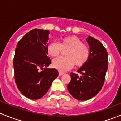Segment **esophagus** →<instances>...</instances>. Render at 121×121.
I'll use <instances>...</instances> for the list:
<instances>
[{
  "label": "esophagus",
  "mask_w": 121,
  "mask_h": 121,
  "mask_svg": "<svg viewBox=\"0 0 121 121\" xmlns=\"http://www.w3.org/2000/svg\"><path fill=\"white\" fill-rule=\"evenodd\" d=\"M63 74H64V73H63V72H59V76H62Z\"/></svg>",
  "instance_id": "obj_1"
}]
</instances>
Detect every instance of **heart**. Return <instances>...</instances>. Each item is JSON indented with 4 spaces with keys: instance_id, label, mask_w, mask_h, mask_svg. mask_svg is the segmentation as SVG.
<instances>
[{
    "instance_id": "1",
    "label": "heart",
    "mask_w": 121,
    "mask_h": 121,
    "mask_svg": "<svg viewBox=\"0 0 121 121\" xmlns=\"http://www.w3.org/2000/svg\"><path fill=\"white\" fill-rule=\"evenodd\" d=\"M48 54L52 57H57L66 52L65 58H55L52 66L60 72H66L74 66L81 67L87 62L90 55L88 47L83 45L78 37L74 36L62 38L60 43L52 42L47 48Z\"/></svg>"
}]
</instances>
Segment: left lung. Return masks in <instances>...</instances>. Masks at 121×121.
<instances>
[{
	"mask_svg": "<svg viewBox=\"0 0 121 121\" xmlns=\"http://www.w3.org/2000/svg\"><path fill=\"white\" fill-rule=\"evenodd\" d=\"M86 40L90 47V55L87 62L77 72L70 73L71 81L67 90L78 100H87L96 95L103 86L108 67V52L103 44L91 36Z\"/></svg>",
	"mask_w": 121,
	"mask_h": 121,
	"instance_id": "8db88e82",
	"label": "left lung"
}]
</instances>
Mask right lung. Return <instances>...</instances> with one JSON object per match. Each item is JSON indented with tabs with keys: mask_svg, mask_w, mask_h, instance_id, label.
<instances>
[{
	"mask_svg": "<svg viewBox=\"0 0 121 121\" xmlns=\"http://www.w3.org/2000/svg\"><path fill=\"white\" fill-rule=\"evenodd\" d=\"M49 31L35 29L18 42L13 58L15 81L21 93L28 99L38 100L49 90L58 76L47 56Z\"/></svg>",
	"mask_w": 121,
	"mask_h": 121,
	"instance_id": "1",
	"label": "right lung"
}]
</instances>
